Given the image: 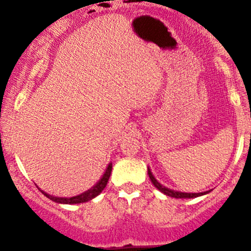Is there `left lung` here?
Masks as SVG:
<instances>
[{
    "instance_id": "8db88e82",
    "label": "left lung",
    "mask_w": 251,
    "mask_h": 251,
    "mask_svg": "<svg viewBox=\"0 0 251 251\" xmlns=\"http://www.w3.org/2000/svg\"><path fill=\"white\" fill-rule=\"evenodd\" d=\"M148 176H150V179L151 182L153 183V185H154L155 188H157L158 190H160L161 193H164L165 195L168 196H171V198H175V199H193V198H198V196H201V195H206V194H208L209 191H203V193H182V191H176V190H171L169 189V188L164 187V185H161L160 183L158 182L157 179L154 178V176H153V174L151 172V169L148 168Z\"/></svg>"
}]
</instances>
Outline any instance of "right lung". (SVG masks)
<instances>
[{
	"instance_id": "1",
	"label": "right lung",
	"mask_w": 251,
	"mask_h": 251,
	"mask_svg": "<svg viewBox=\"0 0 251 251\" xmlns=\"http://www.w3.org/2000/svg\"><path fill=\"white\" fill-rule=\"evenodd\" d=\"M111 171H112V163H110L109 165H107L106 170H105L104 175L101 176V178L99 179V182L97 183L96 185H93L91 189L85 191V193L80 194V195H76V196H73V198H57V196L49 195V194H47L45 191L39 189V188H38V189L42 191V193L44 194V195L47 196L48 199H50V200L57 202V203H66V204L82 203V202H87V201L92 200V199L96 198V196H98L99 194H100L101 191L104 190V188L106 187V184H107V180H109V178H110Z\"/></svg>"
}]
</instances>
